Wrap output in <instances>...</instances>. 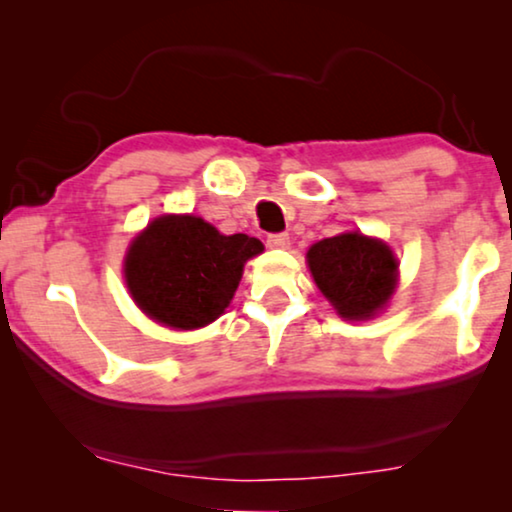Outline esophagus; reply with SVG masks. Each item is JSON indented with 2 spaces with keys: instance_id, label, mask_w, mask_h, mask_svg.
I'll return each mask as SVG.
<instances>
[{
  "instance_id": "1",
  "label": "esophagus",
  "mask_w": 512,
  "mask_h": 512,
  "mask_svg": "<svg viewBox=\"0 0 512 512\" xmlns=\"http://www.w3.org/2000/svg\"><path fill=\"white\" fill-rule=\"evenodd\" d=\"M268 247L286 249V247H289V235H286V233H270L268 235Z\"/></svg>"
}]
</instances>
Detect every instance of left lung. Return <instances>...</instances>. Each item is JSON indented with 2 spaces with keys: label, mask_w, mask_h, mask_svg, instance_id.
I'll use <instances>...</instances> for the list:
<instances>
[{
  "label": "left lung",
  "mask_w": 512,
  "mask_h": 512,
  "mask_svg": "<svg viewBox=\"0 0 512 512\" xmlns=\"http://www.w3.org/2000/svg\"><path fill=\"white\" fill-rule=\"evenodd\" d=\"M312 277L345 319H368L396 289L398 265L387 244L359 233L326 237L307 251Z\"/></svg>",
  "instance_id": "1"
}]
</instances>
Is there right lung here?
Returning <instances> with one entry per match:
<instances>
[{
    "mask_svg": "<svg viewBox=\"0 0 512 512\" xmlns=\"http://www.w3.org/2000/svg\"><path fill=\"white\" fill-rule=\"evenodd\" d=\"M263 244L244 233L221 235L198 216H160L132 242L125 282L151 319L191 331L212 324Z\"/></svg>",
    "mask_w": 512,
    "mask_h": 512,
    "instance_id": "1",
    "label": "right lung"
}]
</instances>
